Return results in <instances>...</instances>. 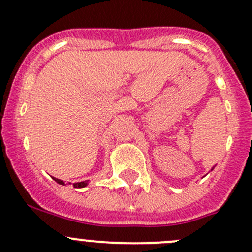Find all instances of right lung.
Wrapping results in <instances>:
<instances>
[{
  "label": "right lung",
  "instance_id": "obj_1",
  "mask_svg": "<svg viewBox=\"0 0 252 252\" xmlns=\"http://www.w3.org/2000/svg\"><path fill=\"white\" fill-rule=\"evenodd\" d=\"M53 179L56 180V182L58 183V184H64V183H63V180H61V179H57V178H53ZM86 185H88V182H80V183H75V184H73V187L74 188H84V187H86Z\"/></svg>",
  "mask_w": 252,
  "mask_h": 252
}]
</instances>
